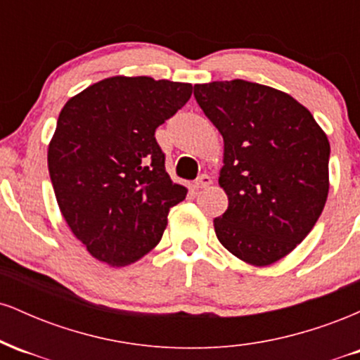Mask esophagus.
<instances>
[{"mask_svg":"<svg viewBox=\"0 0 360 360\" xmlns=\"http://www.w3.org/2000/svg\"><path fill=\"white\" fill-rule=\"evenodd\" d=\"M212 183H213L212 177H210L208 174H201L196 179V183H194V188H196V189H203V188H208V186L212 184Z\"/></svg>","mask_w":360,"mask_h":360,"instance_id":"1","label":"esophagus"}]
</instances>
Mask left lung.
Returning <instances> with one entry per match:
<instances>
[{
	"label": "left lung",
	"mask_w": 360,
	"mask_h": 360,
	"mask_svg": "<svg viewBox=\"0 0 360 360\" xmlns=\"http://www.w3.org/2000/svg\"><path fill=\"white\" fill-rule=\"evenodd\" d=\"M194 98L221 134L218 183L229 208L218 240L252 266H269L311 232L328 196L330 143L289 94L243 79L194 84Z\"/></svg>",
	"instance_id": "obj_1"
}]
</instances>
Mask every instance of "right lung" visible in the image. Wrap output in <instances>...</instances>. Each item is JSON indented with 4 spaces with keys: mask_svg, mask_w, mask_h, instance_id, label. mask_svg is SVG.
<instances>
[{
    "mask_svg": "<svg viewBox=\"0 0 360 360\" xmlns=\"http://www.w3.org/2000/svg\"><path fill=\"white\" fill-rule=\"evenodd\" d=\"M188 82L115 76L65 103L49 146L62 217L93 257L127 266L162 238L188 189L166 172L157 127L191 98Z\"/></svg>",
    "mask_w": 360,
    "mask_h": 360,
    "instance_id": "add662e5",
    "label": "right lung"
}]
</instances>
